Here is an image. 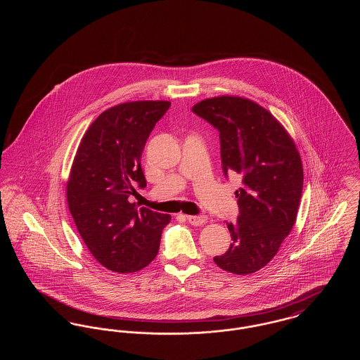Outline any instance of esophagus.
I'll return each mask as SVG.
<instances>
[{"label":"esophagus","instance_id":"esophagus-1","mask_svg":"<svg viewBox=\"0 0 360 360\" xmlns=\"http://www.w3.org/2000/svg\"><path fill=\"white\" fill-rule=\"evenodd\" d=\"M188 221L191 224V225H195V226H198V225H204V224L207 221V217H206L205 214H198V216H188Z\"/></svg>","mask_w":360,"mask_h":360}]
</instances>
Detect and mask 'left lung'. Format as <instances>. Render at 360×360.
Wrapping results in <instances>:
<instances>
[{"mask_svg": "<svg viewBox=\"0 0 360 360\" xmlns=\"http://www.w3.org/2000/svg\"><path fill=\"white\" fill-rule=\"evenodd\" d=\"M193 112L220 132L223 170L243 176L236 190L240 216L228 224L232 243L214 263L228 273L248 275L276 255L297 220L304 185L302 160L286 128L259 103L220 96Z\"/></svg>", "mask_w": 360, "mask_h": 360, "instance_id": "8db88e82", "label": "left lung"}]
</instances>
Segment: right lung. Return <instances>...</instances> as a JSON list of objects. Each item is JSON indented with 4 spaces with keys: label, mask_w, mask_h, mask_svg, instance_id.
Returning <instances> with one entry per match:
<instances>
[{
    "label": "right lung",
    "mask_w": 360,
    "mask_h": 360,
    "mask_svg": "<svg viewBox=\"0 0 360 360\" xmlns=\"http://www.w3.org/2000/svg\"><path fill=\"white\" fill-rule=\"evenodd\" d=\"M169 101H129L103 112L90 124L74 156L66 195L86 247L115 273H136L159 251L170 214L137 209L128 197L146 186L141 153Z\"/></svg>",
    "instance_id": "1"
}]
</instances>
